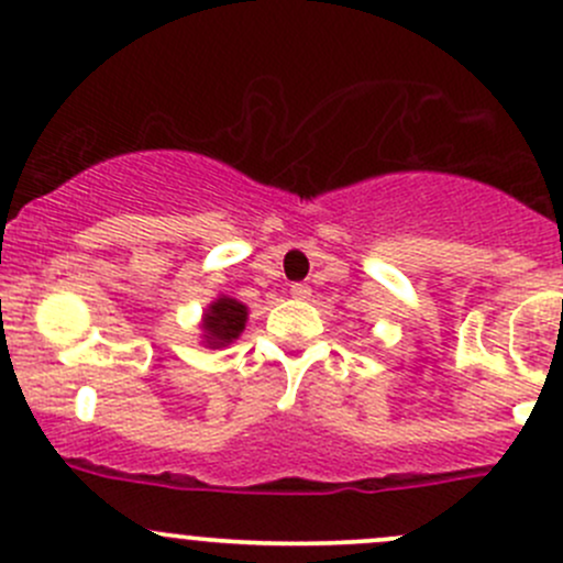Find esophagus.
Masks as SVG:
<instances>
[{"instance_id": "1", "label": "esophagus", "mask_w": 563, "mask_h": 563, "mask_svg": "<svg viewBox=\"0 0 563 563\" xmlns=\"http://www.w3.org/2000/svg\"><path fill=\"white\" fill-rule=\"evenodd\" d=\"M291 297L294 299H310L312 297V288L307 283H294L291 286Z\"/></svg>"}]
</instances>
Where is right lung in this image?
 <instances>
[{"mask_svg":"<svg viewBox=\"0 0 563 563\" xmlns=\"http://www.w3.org/2000/svg\"><path fill=\"white\" fill-rule=\"evenodd\" d=\"M247 321V307L242 301L218 297L210 307L205 310L202 318V331L207 347H227L229 342H234L242 334Z\"/></svg>","mask_w":563,"mask_h":563,"instance_id":"add662e5","label":"right lung"}]
</instances>
